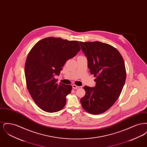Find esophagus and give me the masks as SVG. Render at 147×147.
Here are the masks:
<instances>
[{
  "instance_id": "esophagus-1",
  "label": "esophagus",
  "mask_w": 147,
  "mask_h": 147,
  "mask_svg": "<svg viewBox=\"0 0 147 147\" xmlns=\"http://www.w3.org/2000/svg\"><path fill=\"white\" fill-rule=\"evenodd\" d=\"M72 87H73V89H78V88H79V86H77V85H75V84L73 85H72Z\"/></svg>"
}]
</instances>
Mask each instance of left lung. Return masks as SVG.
<instances>
[{
	"mask_svg": "<svg viewBox=\"0 0 147 147\" xmlns=\"http://www.w3.org/2000/svg\"><path fill=\"white\" fill-rule=\"evenodd\" d=\"M88 58V67L96 78L94 88L85 86V95L80 103L84 110L98 115L108 110L122 90L126 78L124 60L119 51L109 44L98 42H79Z\"/></svg>",
	"mask_w": 147,
	"mask_h": 147,
	"instance_id": "obj_1",
	"label": "left lung"
}]
</instances>
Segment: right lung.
Segmentation results:
<instances>
[{
	"label": "right lung",
	"instance_id": "add662e5",
	"mask_svg": "<svg viewBox=\"0 0 147 147\" xmlns=\"http://www.w3.org/2000/svg\"><path fill=\"white\" fill-rule=\"evenodd\" d=\"M78 41L58 37H47L37 42L30 50L25 65V76L28 92L35 104L42 110L56 112L66 104L70 85L57 83L65 62L80 50Z\"/></svg>",
	"mask_w": 147,
	"mask_h": 147
}]
</instances>
